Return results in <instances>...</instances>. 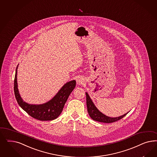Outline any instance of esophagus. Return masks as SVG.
Here are the masks:
<instances>
[{
    "mask_svg": "<svg viewBox=\"0 0 157 157\" xmlns=\"http://www.w3.org/2000/svg\"><path fill=\"white\" fill-rule=\"evenodd\" d=\"M76 82L77 84L79 86H82L85 82V79L82 77H78L77 79H76Z\"/></svg>",
    "mask_w": 157,
    "mask_h": 157,
    "instance_id": "34e87169",
    "label": "esophagus"
}]
</instances>
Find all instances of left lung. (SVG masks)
Returning <instances> with one entry per match:
<instances>
[{"mask_svg": "<svg viewBox=\"0 0 157 157\" xmlns=\"http://www.w3.org/2000/svg\"><path fill=\"white\" fill-rule=\"evenodd\" d=\"M86 106L88 113L92 120L96 121L101 122L104 123H111L121 120L129 112L117 117H110L103 114L101 111H99L96 107L93 101H92L90 96L88 92H86Z\"/></svg>", "mask_w": 157, "mask_h": 157, "instance_id": "1", "label": "left lung"}]
</instances>
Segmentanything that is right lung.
<instances>
[{
	"label": "right lung",
	"mask_w": 157,
	"mask_h": 157,
	"mask_svg": "<svg viewBox=\"0 0 157 157\" xmlns=\"http://www.w3.org/2000/svg\"><path fill=\"white\" fill-rule=\"evenodd\" d=\"M15 71L14 78V94L19 106L29 116L40 121H51L56 119L61 114L63 107L71 92L76 86L75 80H71L65 84L49 101L40 105L28 103L22 99L18 89L17 69Z\"/></svg>",
	"instance_id": "right-lung-1"
}]
</instances>
